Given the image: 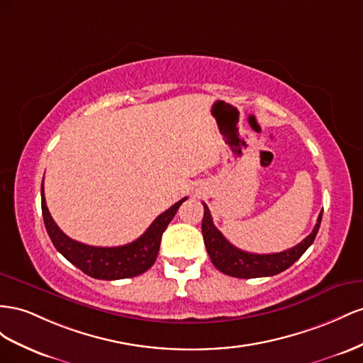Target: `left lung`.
Here are the masks:
<instances>
[{"label": "left lung", "instance_id": "left-lung-1", "mask_svg": "<svg viewBox=\"0 0 363 363\" xmlns=\"http://www.w3.org/2000/svg\"><path fill=\"white\" fill-rule=\"evenodd\" d=\"M320 219H323V211L318 216L313 231L291 250L275 254H251L239 250L225 239L223 234L214 226L208 206L203 203L202 235L206 252H208L213 264L222 274L235 278L272 277L291 267L307 251V247L313 243L319 231Z\"/></svg>", "mask_w": 363, "mask_h": 363}]
</instances>
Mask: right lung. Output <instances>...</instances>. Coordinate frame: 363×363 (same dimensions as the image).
Segmentation results:
<instances>
[{"mask_svg":"<svg viewBox=\"0 0 363 363\" xmlns=\"http://www.w3.org/2000/svg\"><path fill=\"white\" fill-rule=\"evenodd\" d=\"M40 205H43V217L45 223V230L53 242L56 250L64 255L69 263L79 267L82 272L97 278V279H123L137 277L150 269L157 260L161 245V237L165 228L172 222L176 211L181 203L187 199L172 205L169 210L161 213L157 219L152 222L146 233L137 240H133L123 246L101 247L89 246L69 239L67 234L59 230V226L51 217L44 196V179L43 189H40Z\"/></svg>","mask_w":363,"mask_h":363,"instance_id":"1","label":"right lung"}]
</instances>
